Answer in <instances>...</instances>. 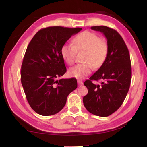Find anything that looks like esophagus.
<instances>
[{
	"label": "esophagus",
	"mask_w": 147,
	"mask_h": 147,
	"mask_svg": "<svg viewBox=\"0 0 147 147\" xmlns=\"http://www.w3.org/2000/svg\"><path fill=\"white\" fill-rule=\"evenodd\" d=\"M77 82H78V84L79 85H82L83 84V82H82V80H78Z\"/></svg>",
	"instance_id": "34e87169"
}]
</instances>
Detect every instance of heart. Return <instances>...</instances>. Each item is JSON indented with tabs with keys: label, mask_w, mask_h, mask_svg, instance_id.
Segmentation results:
<instances>
[{
	"label": "heart",
	"mask_w": 147,
	"mask_h": 147,
	"mask_svg": "<svg viewBox=\"0 0 147 147\" xmlns=\"http://www.w3.org/2000/svg\"><path fill=\"white\" fill-rule=\"evenodd\" d=\"M73 44L65 43L62 45L61 53L65 63L72 65L76 60L77 51H86L84 57L85 63L78 64L71 67L69 75L82 79L93 69L92 65L96 68L101 67L108 54V45L96 34L85 31L74 37Z\"/></svg>",
	"instance_id": "1"
}]
</instances>
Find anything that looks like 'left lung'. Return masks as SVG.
<instances>
[{
    "instance_id": "left-lung-1",
    "label": "left lung",
    "mask_w": 147,
    "mask_h": 147,
    "mask_svg": "<svg viewBox=\"0 0 147 147\" xmlns=\"http://www.w3.org/2000/svg\"><path fill=\"white\" fill-rule=\"evenodd\" d=\"M91 29L105 35L108 54L99 69L84 83L88 94L83 97V104L90 113L107 117L121 107L129 91L131 80L130 55L116 30L105 26H92ZM93 80H101V85H95Z\"/></svg>"
}]
</instances>
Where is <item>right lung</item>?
<instances>
[{
	"label": "right lung",
	"mask_w": 147,
	"mask_h": 147,
	"mask_svg": "<svg viewBox=\"0 0 147 147\" xmlns=\"http://www.w3.org/2000/svg\"><path fill=\"white\" fill-rule=\"evenodd\" d=\"M82 28L50 26L37 32L27 47L21 70V82L30 107L42 115L58 113L68 95L77 88L76 79H61L66 67L61 49Z\"/></svg>",
	"instance_id": "1"
}]
</instances>
